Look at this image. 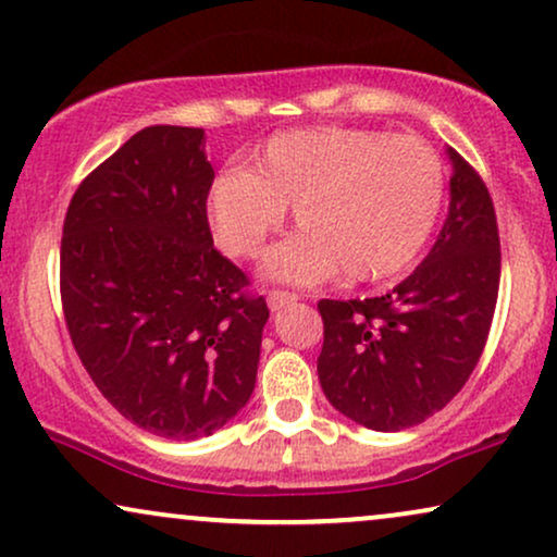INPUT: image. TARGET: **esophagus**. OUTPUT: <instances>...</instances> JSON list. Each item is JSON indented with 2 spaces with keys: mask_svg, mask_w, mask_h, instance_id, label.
Instances as JSON below:
<instances>
[{
  "mask_svg": "<svg viewBox=\"0 0 557 557\" xmlns=\"http://www.w3.org/2000/svg\"><path fill=\"white\" fill-rule=\"evenodd\" d=\"M295 300H298V295L287 293V290H272L270 295H267V306H270L272 313H277V310H283L285 306H293Z\"/></svg>",
  "mask_w": 557,
  "mask_h": 557,
  "instance_id": "1",
  "label": "esophagus"
}]
</instances>
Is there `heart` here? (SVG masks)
I'll list each match as a JSON object with an SVG mask.
<instances>
[{
	"label": "heart",
	"instance_id": "obj_1",
	"mask_svg": "<svg viewBox=\"0 0 557 557\" xmlns=\"http://www.w3.org/2000/svg\"><path fill=\"white\" fill-rule=\"evenodd\" d=\"M441 203V158L420 137L315 127L272 137L255 170L221 173L209 190V219L228 255L255 257L293 206L300 232L267 251L262 274L318 285L344 270L351 280L405 270Z\"/></svg>",
	"mask_w": 557,
	"mask_h": 557
}]
</instances>
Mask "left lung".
Segmentation results:
<instances>
[{
  "instance_id": "8db88e82",
  "label": "left lung",
  "mask_w": 557,
  "mask_h": 557,
  "mask_svg": "<svg viewBox=\"0 0 557 557\" xmlns=\"http://www.w3.org/2000/svg\"><path fill=\"white\" fill-rule=\"evenodd\" d=\"M448 216L392 290L321 300L318 380L348 420L380 433L420 425L454 399L484 351L499 295V228L486 185L454 147Z\"/></svg>"
}]
</instances>
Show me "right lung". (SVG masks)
Masks as SVG:
<instances>
[{"label":"right lung","mask_w":557,"mask_h":557,"mask_svg":"<svg viewBox=\"0 0 557 557\" xmlns=\"http://www.w3.org/2000/svg\"><path fill=\"white\" fill-rule=\"evenodd\" d=\"M203 129L154 124L103 160L69 206L61 298L88 376L124 418L170 441L249 403L270 310L213 249Z\"/></svg>","instance_id":"add662e5"}]
</instances>
